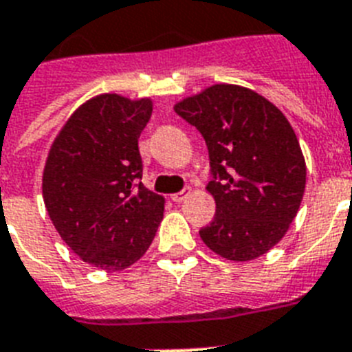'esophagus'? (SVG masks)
Returning <instances> with one entry per match:
<instances>
[{
  "mask_svg": "<svg viewBox=\"0 0 352 352\" xmlns=\"http://www.w3.org/2000/svg\"><path fill=\"white\" fill-rule=\"evenodd\" d=\"M188 195H190V188H184V190L179 191V193L171 195V200H173V202H182Z\"/></svg>",
  "mask_w": 352,
  "mask_h": 352,
  "instance_id": "esophagus-1",
  "label": "esophagus"
}]
</instances>
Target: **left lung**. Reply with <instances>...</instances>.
I'll list each match as a JSON object with an SVG mask.
<instances>
[{"instance_id": "1", "label": "left lung", "mask_w": 352, "mask_h": 352, "mask_svg": "<svg viewBox=\"0 0 352 352\" xmlns=\"http://www.w3.org/2000/svg\"><path fill=\"white\" fill-rule=\"evenodd\" d=\"M175 112L197 126L209 150L206 190L217 212L200 238L231 261L256 259L281 241L297 217L306 162L290 121L256 91L214 84Z\"/></svg>"}]
</instances>
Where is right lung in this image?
Instances as JSON below:
<instances>
[{"mask_svg":"<svg viewBox=\"0 0 352 352\" xmlns=\"http://www.w3.org/2000/svg\"><path fill=\"white\" fill-rule=\"evenodd\" d=\"M152 100L98 94L76 109L50 148L44 206L73 252L107 272L134 265L148 250L164 199L146 190L141 132Z\"/></svg>","mask_w":352,"mask_h":352,"instance_id":"add662e5","label":"right lung"}]
</instances>
